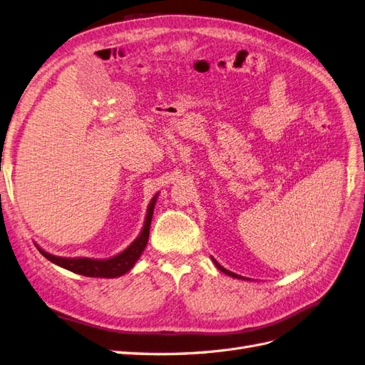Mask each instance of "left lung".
<instances>
[{"label": "left lung", "instance_id": "8db88e82", "mask_svg": "<svg viewBox=\"0 0 365 365\" xmlns=\"http://www.w3.org/2000/svg\"><path fill=\"white\" fill-rule=\"evenodd\" d=\"M212 262H214V264L217 266V269H220L223 274H226V275H229V277H234V278H243V279H245V277H242V275H237V274L231 272V270H227V269H225L223 266H220V264H218V263L215 262V259H214V258H212Z\"/></svg>", "mask_w": 365, "mask_h": 365}]
</instances>
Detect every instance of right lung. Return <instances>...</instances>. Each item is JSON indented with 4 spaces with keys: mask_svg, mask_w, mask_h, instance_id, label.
Instances as JSON below:
<instances>
[{
    "mask_svg": "<svg viewBox=\"0 0 365 365\" xmlns=\"http://www.w3.org/2000/svg\"><path fill=\"white\" fill-rule=\"evenodd\" d=\"M155 200H158V194H155L147 210V215H145V222L143 227L139 234V237L134 240L125 251L120 254L114 255L111 258L106 259H95V258H66V257H56L46 252L44 249H41L38 245V251L43 254L48 262L55 263L61 267H64L67 270H71V272L79 274V275H86V277H95V278H116L120 275H125L128 270L133 269V266L136 264L138 259L140 258L143 249L147 247L148 243V237H150V226H151V218L154 212V206Z\"/></svg>",
    "mask_w": 365,
    "mask_h": 365,
    "instance_id": "1",
    "label": "right lung"
}]
</instances>
